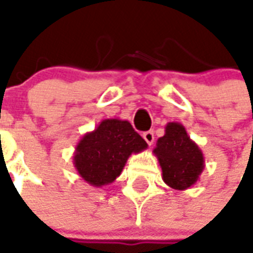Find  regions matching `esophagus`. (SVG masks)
Wrapping results in <instances>:
<instances>
[{
    "label": "esophagus",
    "mask_w": 253,
    "mask_h": 253,
    "mask_svg": "<svg viewBox=\"0 0 253 253\" xmlns=\"http://www.w3.org/2000/svg\"><path fill=\"white\" fill-rule=\"evenodd\" d=\"M143 137H144V140L147 141V144H148V146H151L152 143H154V139H155L152 130H147V132H144V133H143Z\"/></svg>",
    "instance_id": "34e87169"
}]
</instances>
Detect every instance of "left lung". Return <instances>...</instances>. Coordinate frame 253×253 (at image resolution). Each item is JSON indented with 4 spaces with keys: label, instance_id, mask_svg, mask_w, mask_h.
<instances>
[{
    "label": "left lung",
    "instance_id": "1",
    "mask_svg": "<svg viewBox=\"0 0 253 253\" xmlns=\"http://www.w3.org/2000/svg\"><path fill=\"white\" fill-rule=\"evenodd\" d=\"M152 152L158 158L165 184L177 191L195 185L204 170L203 152L180 123L166 125Z\"/></svg>",
    "mask_w": 253,
    "mask_h": 253
}]
</instances>
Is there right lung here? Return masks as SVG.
Instances as JSON below:
<instances>
[{"label":"right lung","mask_w":253,"mask_h":253,"mask_svg":"<svg viewBox=\"0 0 253 253\" xmlns=\"http://www.w3.org/2000/svg\"><path fill=\"white\" fill-rule=\"evenodd\" d=\"M146 140L136 132L129 121L107 118L76 144L73 165L79 175L91 187L112 184L121 174L132 154L147 148Z\"/></svg>","instance_id":"right-lung-1"}]
</instances>
